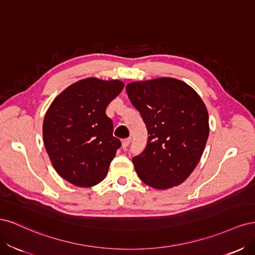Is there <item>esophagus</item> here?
<instances>
[{
	"label": "esophagus",
	"instance_id": "obj_1",
	"mask_svg": "<svg viewBox=\"0 0 255 255\" xmlns=\"http://www.w3.org/2000/svg\"><path fill=\"white\" fill-rule=\"evenodd\" d=\"M129 142H130V138H129V137H128V138H126V139H123V140H122V148H123V149H127L128 145L129 144Z\"/></svg>",
	"mask_w": 255,
	"mask_h": 255
}]
</instances>
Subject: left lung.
<instances>
[{
    "mask_svg": "<svg viewBox=\"0 0 255 255\" xmlns=\"http://www.w3.org/2000/svg\"><path fill=\"white\" fill-rule=\"evenodd\" d=\"M126 89L149 135L143 151L133 157L138 176L156 189L177 186L194 171L210 134L203 101L171 78L129 83Z\"/></svg>",
    "mask_w": 255,
    "mask_h": 255,
    "instance_id": "8db88e82",
    "label": "left lung"
}]
</instances>
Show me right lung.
<instances>
[{"mask_svg": "<svg viewBox=\"0 0 255 255\" xmlns=\"http://www.w3.org/2000/svg\"><path fill=\"white\" fill-rule=\"evenodd\" d=\"M123 87L120 81H79L54 100L44 116L43 141L51 163L75 186H94L109 172L121 141L113 136L105 112Z\"/></svg>", "mask_w": 255, "mask_h": 255, "instance_id": "right-lung-1", "label": "right lung"}]
</instances>
